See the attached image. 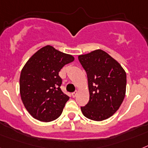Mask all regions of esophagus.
<instances>
[{
	"label": "esophagus",
	"mask_w": 148,
	"mask_h": 148,
	"mask_svg": "<svg viewBox=\"0 0 148 148\" xmlns=\"http://www.w3.org/2000/svg\"><path fill=\"white\" fill-rule=\"evenodd\" d=\"M77 92H73V93H72V94H71V95H72V97H76V96H77Z\"/></svg>",
	"instance_id": "1"
}]
</instances>
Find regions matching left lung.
Listing matches in <instances>:
<instances>
[{
    "label": "left lung",
    "instance_id": "obj_1",
    "mask_svg": "<svg viewBox=\"0 0 148 148\" xmlns=\"http://www.w3.org/2000/svg\"><path fill=\"white\" fill-rule=\"evenodd\" d=\"M78 59L86 72L89 100L81 107L84 116L94 121L109 118L119 109L126 95V74L116 60L102 49H95Z\"/></svg>",
    "mask_w": 148,
    "mask_h": 148
}]
</instances>
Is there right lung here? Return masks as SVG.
I'll return each instance as SVG.
<instances>
[{"label":"right lung","instance_id":"right-lung-1","mask_svg":"<svg viewBox=\"0 0 148 148\" xmlns=\"http://www.w3.org/2000/svg\"><path fill=\"white\" fill-rule=\"evenodd\" d=\"M74 60L73 56L47 45L27 61L20 74L19 92L25 108L34 119L50 122L62 114L69 97L61 90L59 72Z\"/></svg>","mask_w":148,"mask_h":148}]
</instances>
